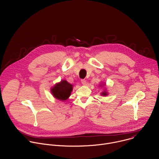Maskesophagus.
Returning a JSON list of instances; mask_svg holds the SVG:
<instances>
[{
    "label": "esophagus",
    "mask_w": 159,
    "mask_h": 159,
    "mask_svg": "<svg viewBox=\"0 0 159 159\" xmlns=\"http://www.w3.org/2000/svg\"><path fill=\"white\" fill-rule=\"evenodd\" d=\"M81 82H82V84L83 85H86V84H87L86 80H85V79H82V80H81Z\"/></svg>",
    "instance_id": "1"
}]
</instances>
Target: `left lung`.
I'll use <instances>...</instances> for the list:
<instances>
[{"label":"left lung","instance_id":"obj_1","mask_svg":"<svg viewBox=\"0 0 159 159\" xmlns=\"http://www.w3.org/2000/svg\"><path fill=\"white\" fill-rule=\"evenodd\" d=\"M107 94V93H106V92H104V93H102V96H106Z\"/></svg>","mask_w":159,"mask_h":159}]
</instances>
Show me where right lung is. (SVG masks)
Here are the masks:
<instances>
[{
	"label": "right lung",
	"instance_id": "obj_1",
	"mask_svg": "<svg viewBox=\"0 0 159 159\" xmlns=\"http://www.w3.org/2000/svg\"><path fill=\"white\" fill-rule=\"evenodd\" d=\"M51 90L55 98L61 101H65L70 96L72 90V85L66 80H61L52 88Z\"/></svg>",
	"mask_w": 159,
	"mask_h": 159
}]
</instances>
